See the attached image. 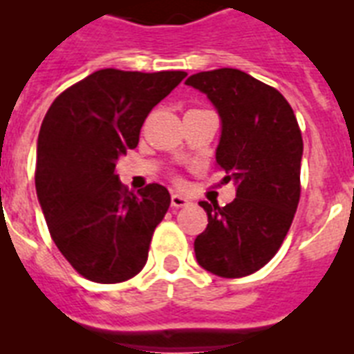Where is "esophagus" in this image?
I'll return each mask as SVG.
<instances>
[{"mask_svg":"<svg viewBox=\"0 0 354 354\" xmlns=\"http://www.w3.org/2000/svg\"><path fill=\"white\" fill-rule=\"evenodd\" d=\"M190 205V199L185 196H180V194H174L171 196V207L175 208H183V207H188Z\"/></svg>","mask_w":354,"mask_h":354,"instance_id":"obj_1","label":"esophagus"}]
</instances>
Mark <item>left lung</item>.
I'll return each mask as SVG.
<instances>
[{
	"label": "left lung",
	"instance_id": "left-lung-1",
	"mask_svg": "<svg viewBox=\"0 0 354 354\" xmlns=\"http://www.w3.org/2000/svg\"><path fill=\"white\" fill-rule=\"evenodd\" d=\"M186 84L207 95L221 122L216 162L236 197L225 207L199 201L208 216L196 238L197 264L236 279L273 259L299 203L303 138L292 106L279 90L234 68L194 73Z\"/></svg>",
	"mask_w": 354,
	"mask_h": 354
}]
</instances>
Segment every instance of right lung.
Listing matches in <instances>:
<instances>
[{"label":"right lung","mask_w":354,"mask_h":354,"mask_svg":"<svg viewBox=\"0 0 354 354\" xmlns=\"http://www.w3.org/2000/svg\"><path fill=\"white\" fill-rule=\"evenodd\" d=\"M185 72L97 70L53 101L37 142L38 203L66 260L94 282L127 281L146 266L169 192L123 188L116 162L138 146L142 123Z\"/></svg>","instance_id":"1"}]
</instances>
